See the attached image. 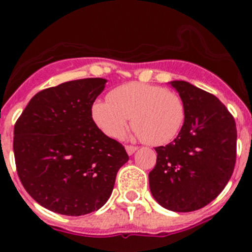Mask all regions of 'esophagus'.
I'll return each instance as SVG.
<instances>
[{
	"mask_svg": "<svg viewBox=\"0 0 252 252\" xmlns=\"http://www.w3.org/2000/svg\"><path fill=\"white\" fill-rule=\"evenodd\" d=\"M126 154H128L129 156H131V155H133L134 152H135L136 150H138V147H135V146H130V145H126Z\"/></svg>",
	"mask_w": 252,
	"mask_h": 252,
	"instance_id": "esophagus-1",
	"label": "esophagus"
}]
</instances>
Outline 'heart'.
Instances as JSON below:
<instances>
[{
    "label": "heart",
    "mask_w": 252,
    "mask_h": 252,
    "mask_svg": "<svg viewBox=\"0 0 252 252\" xmlns=\"http://www.w3.org/2000/svg\"><path fill=\"white\" fill-rule=\"evenodd\" d=\"M91 117L96 126L112 139L124 135L130 118L134 138L157 146L168 144L179 134L185 106L173 91L134 81L113 89L108 100L96 101Z\"/></svg>",
    "instance_id": "obj_1"
}]
</instances>
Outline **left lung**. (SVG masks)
<instances>
[{
	"mask_svg": "<svg viewBox=\"0 0 252 252\" xmlns=\"http://www.w3.org/2000/svg\"><path fill=\"white\" fill-rule=\"evenodd\" d=\"M185 106V121L171 144L156 147L150 190L174 212L200 210L222 192L236 158L235 121L212 94L184 80L169 81Z\"/></svg>",
	"mask_w": 252,
	"mask_h": 252,
	"instance_id": "obj_1",
	"label": "left lung"
}]
</instances>
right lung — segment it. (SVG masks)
Masks as SVG:
<instances>
[{
	"label": "right lung",
	"mask_w": 252,
	"mask_h": 252,
	"mask_svg": "<svg viewBox=\"0 0 252 252\" xmlns=\"http://www.w3.org/2000/svg\"><path fill=\"white\" fill-rule=\"evenodd\" d=\"M107 80L67 81L37 93L14 126L17 172L42 207L65 216L97 211L110 199L126 149L94 123L91 107Z\"/></svg>",
	"instance_id": "1"
}]
</instances>
